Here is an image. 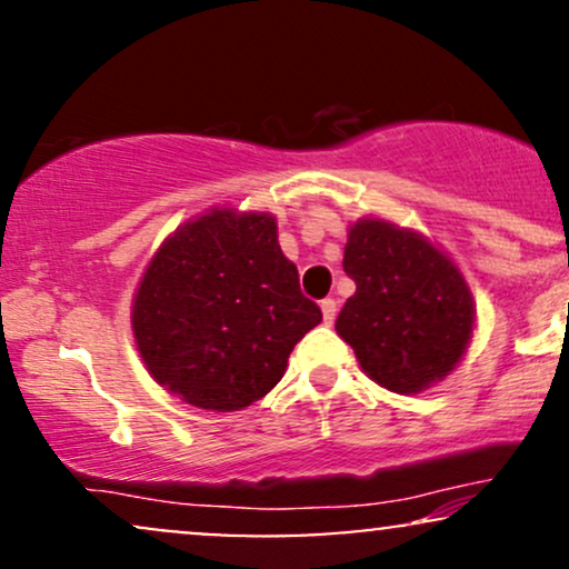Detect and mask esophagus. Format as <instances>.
<instances>
[{
    "label": "esophagus",
    "mask_w": 569,
    "mask_h": 569,
    "mask_svg": "<svg viewBox=\"0 0 569 569\" xmlns=\"http://www.w3.org/2000/svg\"><path fill=\"white\" fill-rule=\"evenodd\" d=\"M321 312H323V323L326 326L335 323V316H337V302H335V299H323Z\"/></svg>",
    "instance_id": "esophagus-1"
}]
</instances>
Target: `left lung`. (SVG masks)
<instances>
[{
    "label": "left lung",
    "instance_id": "8db88e82",
    "mask_svg": "<svg viewBox=\"0 0 569 569\" xmlns=\"http://www.w3.org/2000/svg\"><path fill=\"white\" fill-rule=\"evenodd\" d=\"M356 293L337 335L382 388L411 396L441 382L466 356L476 307L466 278L420 232L358 219L342 259Z\"/></svg>",
    "mask_w": 569,
    "mask_h": 569
}]
</instances>
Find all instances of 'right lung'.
Segmentation results:
<instances>
[{
    "label": "right lung",
    "mask_w": 569,
    "mask_h": 569,
    "mask_svg": "<svg viewBox=\"0 0 569 569\" xmlns=\"http://www.w3.org/2000/svg\"><path fill=\"white\" fill-rule=\"evenodd\" d=\"M321 318L280 251L276 217L232 208H211L166 238L130 310L154 382L208 411H238L270 393Z\"/></svg>",
    "instance_id": "obj_1"
}]
</instances>
